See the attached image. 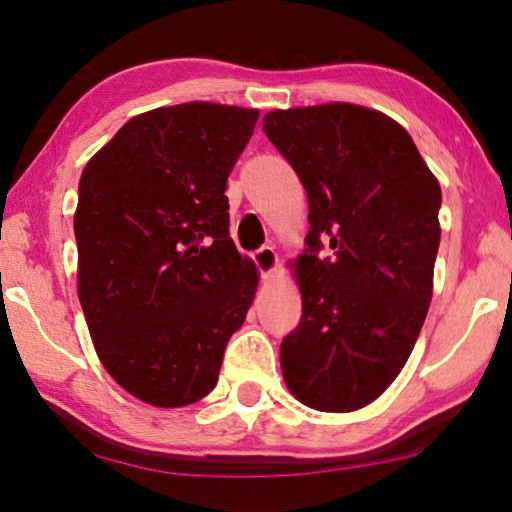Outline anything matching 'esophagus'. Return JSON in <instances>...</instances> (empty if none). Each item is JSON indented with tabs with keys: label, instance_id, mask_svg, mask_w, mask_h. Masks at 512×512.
<instances>
[{
	"label": "esophagus",
	"instance_id": "obj_1",
	"mask_svg": "<svg viewBox=\"0 0 512 512\" xmlns=\"http://www.w3.org/2000/svg\"><path fill=\"white\" fill-rule=\"evenodd\" d=\"M253 259H255V264H257L259 271H262V277H271L275 273L277 262H280V259H277V253H275L273 246L259 248L257 253L253 255Z\"/></svg>",
	"mask_w": 512,
	"mask_h": 512
}]
</instances>
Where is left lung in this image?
Here are the masks:
<instances>
[{
  "label": "left lung",
  "instance_id": "obj_1",
  "mask_svg": "<svg viewBox=\"0 0 512 512\" xmlns=\"http://www.w3.org/2000/svg\"><path fill=\"white\" fill-rule=\"evenodd\" d=\"M262 128L309 198L307 250L293 262L302 316L280 345L284 384L309 409H363L400 375L427 318L440 185L379 110H271ZM320 238L329 258L317 257Z\"/></svg>",
  "mask_w": 512,
  "mask_h": 512
}]
</instances>
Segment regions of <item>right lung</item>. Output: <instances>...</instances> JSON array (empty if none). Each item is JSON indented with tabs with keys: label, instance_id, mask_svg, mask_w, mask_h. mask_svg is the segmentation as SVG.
Here are the masks:
<instances>
[{
	"label": "right lung",
	"instance_id": "add662e5",
	"mask_svg": "<svg viewBox=\"0 0 512 512\" xmlns=\"http://www.w3.org/2000/svg\"><path fill=\"white\" fill-rule=\"evenodd\" d=\"M257 117L210 101L142 112L81 173L85 323L108 375L151 406L203 400L253 305L259 273L230 239L225 183Z\"/></svg>",
	"mask_w": 512,
	"mask_h": 512
}]
</instances>
